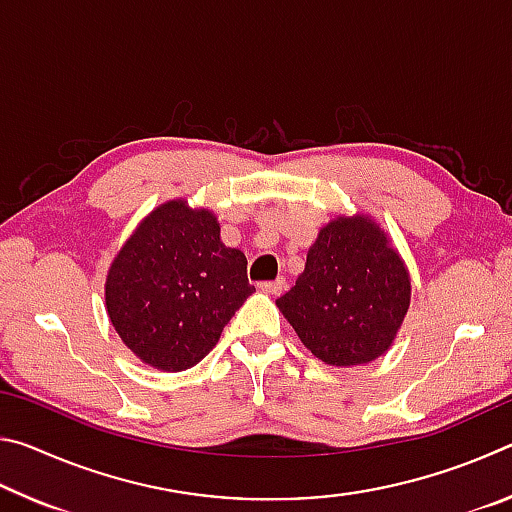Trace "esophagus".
Returning a JSON list of instances; mask_svg holds the SVG:
<instances>
[{
  "label": "esophagus",
  "mask_w": 512,
  "mask_h": 512,
  "mask_svg": "<svg viewBox=\"0 0 512 512\" xmlns=\"http://www.w3.org/2000/svg\"><path fill=\"white\" fill-rule=\"evenodd\" d=\"M284 289V277H277L273 282H259V291L266 293V296H280Z\"/></svg>",
  "instance_id": "1"
}]
</instances>
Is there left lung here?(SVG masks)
Returning a JSON list of instances; mask_svg holds the SVG:
<instances>
[{"label": "left lung", "instance_id": "8db88e82", "mask_svg": "<svg viewBox=\"0 0 512 512\" xmlns=\"http://www.w3.org/2000/svg\"><path fill=\"white\" fill-rule=\"evenodd\" d=\"M275 305L316 359L361 366L393 345L411 305V275L370 214H339L320 228L296 287Z\"/></svg>", "mask_w": 512, "mask_h": 512}]
</instances>
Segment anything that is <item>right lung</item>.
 <instances>
[{"instance_id":"right-lung-1","label":"right lung","mask_w":512,"mask_h":512,"mask_svg":"<svg viewBox=\"0 0 512 512\" xmlns=\"http://www.w3.org/2000/svg\"><path fill=\"white\" fill-rule=\"evenodd\" d=\"M246 264L239 248L221 241L212 210L171 198L144 216L112 259L103 284L110 323L146 366L192 368L253 296Z\"/></svg>"}]
</instances>
